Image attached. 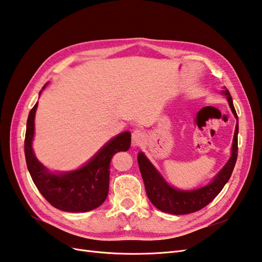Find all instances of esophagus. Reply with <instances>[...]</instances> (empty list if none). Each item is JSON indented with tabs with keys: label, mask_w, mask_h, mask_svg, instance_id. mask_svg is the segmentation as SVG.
I'll return each mask as SVG.
<instances>
[{
	"label": "esophagus",
	"mask_w": 262,
	"mask_h": 262,
	"mask_svg": "<svg viewBox=\"0 0 262 262\" xmlns=\"http://www.w3.org/2000/svg\"><path fill=\"white\" fill-rule=\"evenodd\" d=\"M146 138L145 133L140 129H136L133 132L132 135V143L134 146H139L144 143V140Z\"/></svg>",
	"instance_id": "obj_1"
}]
</instances>
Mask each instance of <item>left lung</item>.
I'll return each instance as SVG.
<instances>
[{
	"mask_svg": "<svg viewBox=\"0 0 262 262\" xmlns=\"http://www.w3.org/2000/svg\"><path fill=\"white\" fill-rule=\"evenodd\" d=\"M224 95L227 96L228 103L233 113L234 117L238 120L236 110L232 103V98L229 91L225 87L223 91ZM238 155V122L234 130L232 148H231V157L228 160L227 164L224 166L217 176L211 180L210 184H208L201 188L193 190H180L176 189L166 183L163 176L156 170L155 167L149 162L144 152H139L137 156L138 166L140 173L145 184L146 193L148 196L151 204L158 208L159 210L164 212H168L172 214H186L191 213L203 209L208 204L216 198L218 193L223 190L224 186L229 180L234 165L237 162Z\"/></svg>",
	"mask_w": 262,
	"mask_h": 262,
	"instance_id": "8db88e82",
	"label": "left lung"
}]
</instances>
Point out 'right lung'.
Masks as SVG:
<instances>
[{
	"label": "right lung",
	"instance_id": "right-lung-1",
	"mask_svg": "<svg viewBox=\"0 0 262 262\" xmlns=\"http://www.w3.org/2000/svg\"><path fill=\"white\" fill-rule=\"evenodd\" d=\"M36 108L37 103L29 114L24 140L26 165L33 182L43 197L59 210L85 212L95 209L108 195L111 160L116 152L129 149L130 133L125 132L111 139L82 168L53 173L38 162L33 152Z\"/></svg>",
	"mask_w": 262,
	"mask_h": 262
}]
</instances>
